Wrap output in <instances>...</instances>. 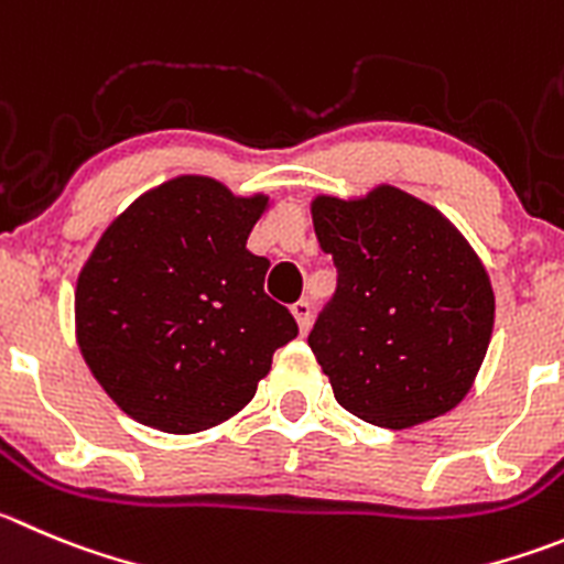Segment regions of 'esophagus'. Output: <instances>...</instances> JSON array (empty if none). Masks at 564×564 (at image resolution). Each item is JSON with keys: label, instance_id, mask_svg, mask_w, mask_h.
<instances>
[{"label": "esophagus", "instance_id": "34e87169", "mask_svg": "<svg viewBox=\"0 0 564 564\" xmlns=\"http://www.w3.org/2000/svg\"><path fill=\"white\" fill-rule=\"evenodd\" d=\"M292 314H294V319H297L300 330L306 334L308 323H312V303H308V300H297V303L292 306Z\"/></svg>", "mask_w": 564, "mask_h": 564}]
</instances>
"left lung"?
I'll return each instance as SVG.
<instances>
[{
	"mask_svg": "<svg viewBox=\"0 0 564 564\" xmlns=\"http://www.w3.org/2000/svg\"><path fill=\"white\" fill-rule=\"evenodd\" d=\"M312 214L336 292L308 347L336 403L383 429L451 412L492 336L496 297L476 252L440 210L392 186L354 203L317 197Z\"/></svg>",
	"mask_w": 564,
	"mask_h": 564,
	"instance_id": "left-lung-1",
	"label": "left lung"
}]
</instances>
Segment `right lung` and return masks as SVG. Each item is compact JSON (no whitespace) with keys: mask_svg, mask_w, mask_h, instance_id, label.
I'll return each mask as SVG.
<instances>
[{"mask_svg":"<svg viewBox=\"0 0 564 564\" xmlns=\"http://www.w3.org/2000/svg\"><path fill=\"white\" fill-rule=\"evenodd\" d=\"M267 197L175 177L135 199L77 278V341L122 412L194 434L239 412L272 354L297 336L264 292L270 261L247 250Z\"/></svg>","mask_w":564,"mask_h":564,"instance_id":"1","label":"right lung"}]
</instances>
